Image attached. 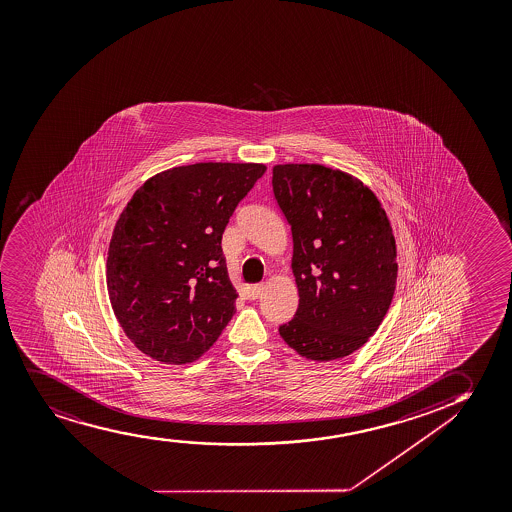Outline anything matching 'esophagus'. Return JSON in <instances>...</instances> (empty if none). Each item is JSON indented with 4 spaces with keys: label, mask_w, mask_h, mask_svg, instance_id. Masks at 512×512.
<instances>
[{
    "label": "esophagus",
    "mask_w": 512,
    "mask_h": 512,
    "mask_svg": "<svg viewBox=\"0 0 512 512\" xmlns=\"http://www.w3.org/2000/svg\"><path fill=\"white\" fill-rule=\"evenodd\" d=\"M265 284H253L252 288H250V297L253 300H257V298L262 297V293H264Z\"/></svg>",
    "instance_id": "34e87169"
}]
</instances>
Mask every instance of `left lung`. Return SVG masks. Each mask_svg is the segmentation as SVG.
<instances>
[{
	"label": "left lung",
	"instance_id": "left-lung-1",
	"mask_svg": "<svg viewBox=\"0 0 512 512\" xmlns=\"http://www.w3.org/2000/svg\"><path fill=\"white\" fill-rule=\"evenodd\" d=\"M272 191L291 226L300 297L279 335L305 359L347 357L376 333L395 293L385 209L357 177L319 164L274 165Z\"/></svg>",
	"mask_w": 512,
	"mask_h": 512
}]
</instances>
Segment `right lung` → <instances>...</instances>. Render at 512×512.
Instances as JSON below:
<instances>
[{
	"mask_svg": "<svg viewBox=\"0 0 512 512\" xmlns=\"http://www.w3.org/2000/svg\"><path fill=\"white\" fill-rule=\"evenodd\" d=\"M264 164L200 162L150 177L122 210L107 288L127 338L164 364L200 359L228 326L238 293L221 240Z\"/></svg>",
	"mask_w": 512,
	"mask_h": 512,
	"instance_id": "1",
	"label": "right lung"
}]
</instances>
